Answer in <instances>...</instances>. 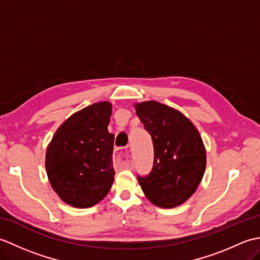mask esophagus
<instances>
[{
    "instance_id": "esophagus-1",
    "label": "esophagus",
    "mask_w": 260,
    "mask_h": 260,
    "mask_svg": "<svg viewBox=\"0 0 260 260\" xmlns=\"http://www.w3.org/2000/svg\"><path fill=\"white\" fill-rule=\"evenodd\" d=\"M114 163L119 168L132 169L133 164H132L131 158V148H117V150L114 152Z\"/></svg>"
}]
</instances>
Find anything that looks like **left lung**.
Instances as JSON below:
<instances>
[{
  "label": "left lung",
  "instance_id": "8db88e82",
  "mask_svg": "<svg viewBox=\"0 0 260 260\" xmlns=\"http://www.w3.org/2000/svg\"><path fill=\"white\" fill-rule=\"evenodd\" d=\"M136 115L151 134V173L137 176L145 197L164 209L181 206L203 178L207 154L197 127L179 110L157 102L135 104Z\"/></svg>",
  "mask_w": 260,
  "mask_h": 260
}]
</instances>
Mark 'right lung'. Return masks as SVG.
Wrapping results in <instances>:
<instances>
[{
    "label": "right lung",
    "instance_id": "obj_1",
    "mask_svg": "<svg viewBox=\"0 0 260 260\" xmlns=\"http://www.w3.org/2000/svg\"><path fill=\"white\" fill-rule=\"evenodd\" d=\"M110 116L112 104H92L64 120L48 145V179L71 207L95 206L113 185L114 134L107 129Z\"/></svg>",
    "mask_w": 260,
    "mask_h": 260
}]
</instances>
